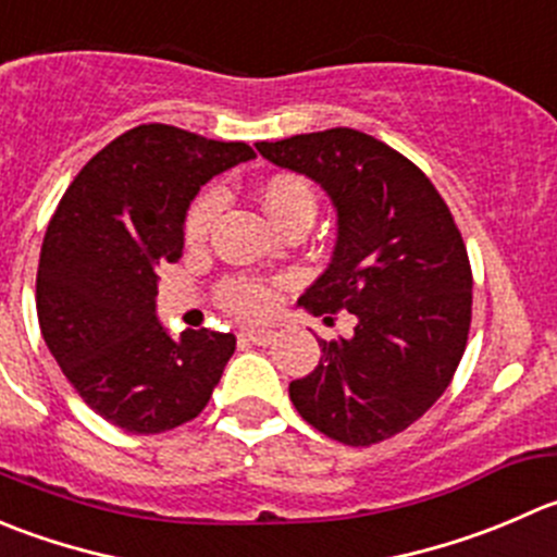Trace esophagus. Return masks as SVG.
Listing matches in <instances>:
<instances>
[{"mask_svg": "<svg viewBox=\"0 0 557 557\" xmlns=\"http://www.w3.org/2000/svg\"><path fill=\"white\" fill-rule=\"evenodd\" d=\"M239 337L250 345H269L274 339V332L272 329H245Z\"/></svg>", "mask_w": 557, "mask_h": 557, "instance_id": "obj_1", "label": "esophagus"}]
</instances>
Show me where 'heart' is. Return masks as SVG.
Returning <instances> with one entry per match:
<instances>
[{
	"label": "heart",
	"instance_id": "b5f03b06",
	"mask_svg": "<svg viewBox=\"0 0 557 557\" xmlns=\"http://www.w3.org/2000/svg\"><path fill=\"white\" fill-rule=\"evenodd\" d=\"M225 196L220 187H212L203 196L196 198V203L190 207L185 220V236L187 242L198 245V242L207 239V234L212 231L214 220L223 212ZM263 207L272 214L274 223H285V220L296 218V214H315V193H312L310 182L301 180L294 174H280L272 176L263 187ZM220 301L223 307H228L231 312L245 318H261L272 310L274 294L269 285L258 283V280L247 277H231L220 285Z\"/></svg>",
	"mask_w": 557,
	"mask_h": 557
}]
</instances>
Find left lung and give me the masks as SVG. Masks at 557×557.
<instances>
[{
	"label": "left lung",
	"instance_id": "8db88e82",
	"mask_svg": "<svg viewBox=\"0 0 557 557\" xmlns=\"http://www.w3.org/2000/svg\"><path fill=\"white\" fill-rule=\"evenodd\" d=\"M256 149L318 182L337 209L332 263L299 305L356 315L354 337L318 339L321 361L290 381V403L345 446L392 438L433 408L466 354L473 277L455 218L408 158L359 129Z\"/></svg>",
	"mask_w": 557,
	"mask_h": 557
}]
</instances>
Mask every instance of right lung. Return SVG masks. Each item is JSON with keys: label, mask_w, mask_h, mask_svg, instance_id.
Segmentation results:
<instances>
[{"label": "right lung", "mask_w": 557, "mask_h": 557, "mask_svg": "<svg viewBox=\"0 0 557 557\" xmlns=\"http://www.w3.org/2000/svg\"><path fill=\"white\" fill-rule=\"evenodd\" d=\"M256 158L171 124H138L64 190L40 250L37 321L78 397L124 433L154 435L207 408L234 334L158 321V269L185 247V214L212 176Z\"/></svg>", "instance_id": "obj_1"}]
</instances>
